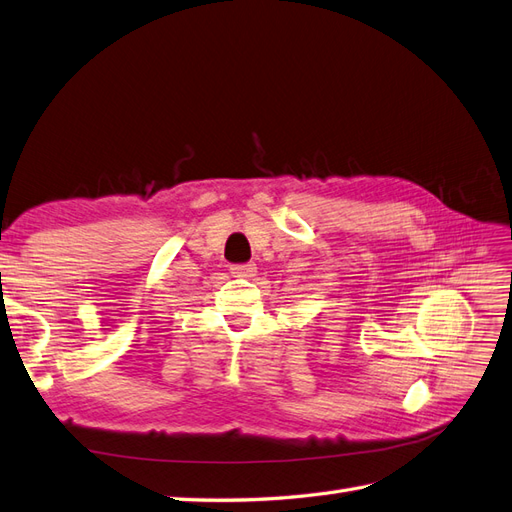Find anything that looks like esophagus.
Segmentation results:
<instances>
[{
    "instance_id": "1",
    "label": "esophagus",
    "mask_w": 512,
    "mask_h": 512,
    "mask_svg": "<svg viewBox=\"0 0 512 512\" xmlns=\"http://www.w3.org/2000/svg\"><path fill=\"white\" fill-rule=\"evenodd\" d=\"M255 270H257L255 264H236V266H231V274L233 276H253Z\"/></svg>"
}]
</instances>
